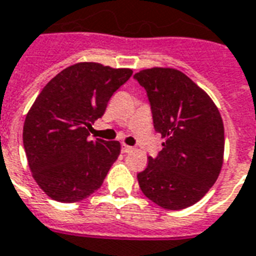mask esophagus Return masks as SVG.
Segmentation results:
<instances>
[{
    "instance_id": "obj_1",
    "label": "esophagus",
    "mask_w": 256,
    "mask_h": 256,
    "mask_svg": "<svg viewBox=\"0 0 256 256\" xmlns=\"http://www.w3.org/2000/svg\"><path fill=\"white\" fill-rule=\"evenodd\" d=\"M132 146L126 145V144H122V152H124V153H128V152H132Z\"/></svg>"
}]
</instances>
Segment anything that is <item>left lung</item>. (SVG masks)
Wrapping results in <instances>:
<instances>
[{"label":"left lung","mask_w":256,"mask_h":256,"mask_svg":"<svg viewBox=\"0 0 256 256\" xmlns=\"http://www.w3.org/2000/svg\"><path fill=\"white\" fill-rule=\"evenodd\" d=\"M149 99L156 132L165 142L138 173L142 193L165 210H178L202 200L223 165L224 126L206 91L173 68L134 75Z\"/></svg>","instance_id":"8db88e82"}]
</instances>
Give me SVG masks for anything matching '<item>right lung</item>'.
<instances>
[{"label":"right lung","mask_w":256,"mask_h":256,"mask_svg":"<svg viewBox=\"0 0 256 256\" xmlns=\"http://www.w3.org/2000/svg\"><path fill=\"white\" fill-rule=\"evenodd\" d=\"M128 68L78 63L54 76L26 114L24 149L33 178L60 202H75L100 188L120 153L118 141L88 140Z\"/></svg>","instance_id":"1"}]
</instances>
